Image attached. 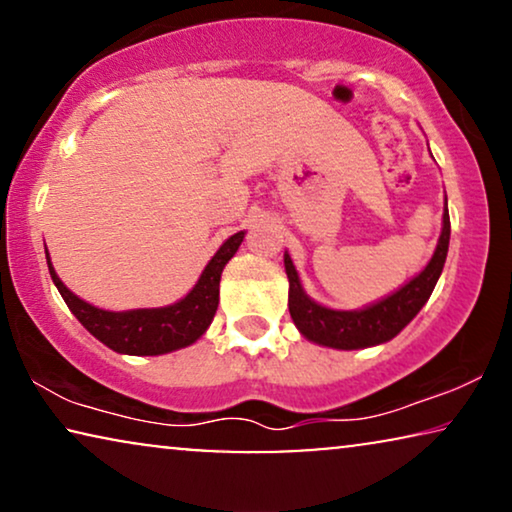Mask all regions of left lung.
Listing matches in <instances>:
<instances>
[{
    "label": "left lung",
    "instance_id": "1",
    "mask_svg": "<svg viewBox=\"0 0 512 512\" xmlns=\"http://www.w3.org/2000/svg\"><path fill=\"white\" fill-rule=\"evenodd\" d=\"M447 247H450V214H447L445 205L443 233H440L436 254H433L429 265L415 279H410L403 289L391 293L380 303L366 307V310L356 312L328 310V307H321L312 298H307L303 286H300L298 272L286 254L284 268L286 277H289V312L293 324L307 340L335 349H361L387 342L401 333L429 300L433 286L443 272Z\"/></svg>",
    "mask_w": 512,
    "mask_h": 512
}]
</instances>
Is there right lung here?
<instances>
[{"label": "right lung", "instance_id": "right-lung-1", "mask_svg": "<svg viewBox=\"0 0 512 512\" xmlns=\"http://www.w3.org/2000/svg\"><path fill=\"white\" fill-rule=\"evenodd\" d=\"M244 240V233H235L223 242L212 261L207 263L205 272L195 284V289L184 300L170 307H156V310H132V312H107L88 305L86 300L76 298L60 277L55 275L51 258H48V270L60 296L65 298L74 317L104 342L109 349L118 354L135 356H156L167 354L174 349L193 345L207 326L212 324L216 307H219V282L226 263L235 256L237 247ZM48 256V254H46Z\"/></svg>", "mask_w": 512, "mask_h": 512}]
</instances>
